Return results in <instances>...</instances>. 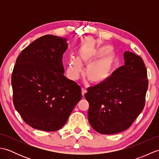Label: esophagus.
<instances>
[{"instance_id": "34e87169", "label": "esophagus", "mask_w": 159, "mask_h": 159, "mask_svg": "<svg viewBox=\"0 0 159 159\" xmlns=\"http://www.w3.org/2000/svg\"><path fill=\"white\" fill-rule=\"evenodd\" d=\"M81 89H82V96H84V95H85V94L87 93V90H86V89L83 88V87H82Z\"/></svg>"}]
</instances>
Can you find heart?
Instances as JSON below:
<instances>
[{
  "mask_svg": "<svg viewBox=\"0 0 159 159\" xmlns=\"http://www.w3.org/2000/svg\"><path fill=\"white\" fill-rule=\"evenodd\" d=\"M110 45H104L97 48L83 50L80 53V59L88 65L85 70V76L89 82L100 85L107 82L112 75L117 65V58L111 52ZM81 70V63L77 59L70 61L69 72L73 79L79 75Z\"/></svg>",
  "mask_w": 159,
  "mask_h": 159,
  "instance_id": "obj_1",
  "label": "heart"
}]
</instances>
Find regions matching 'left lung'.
I'll use <instances>...</instances> for the list:
<instances>
[{"mask_svg": "<svg viewBox=\"0 0 159 159\" xmlns=\"http://www.w3.org/2000/svg\"><path fill=\"white\" fill-rule=\"evenodd\" d=\"M124 66L107 82L87 88L88 120L98 133L116 134L129 128L143 111L148 87L146 67L133 52L124 54Z\"/></svg>", "mask_w": 159, "mask_h": 159, "instance_id": "8db88e82", "label": "left lung"}]
</instances>
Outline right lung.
Wrapping results in <instances>:
<instances>
[{"mask_svg":"<svg viewBox=\"0 0 159 159\" xmlns=\"http://www.w3.org/2000/svg\"><path fill=\"white\" fill-rule=\"evenodd\" d=\"M66 39L46 35L26 47L11 75L13 102L22 120L35 129L61 128L82 98L81 88L63 75Z\"/></svg>","mask_w":159,"mask_h":159,"instance_id":"add662e5","label":"right lung"}]
</instances>
